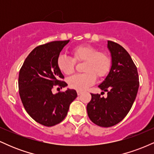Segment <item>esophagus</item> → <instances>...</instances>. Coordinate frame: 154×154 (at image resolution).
<instances>
[{
  "label": "esophagus",
  "instance_id": "1",
  "mask_svg": "<svg viewBox=\"0 0 154 154\" xmlns=\"http://www.w3.org/2000/svg\"><path fill=\"white\" fill-rule=\"evenodd\" d=\"M77 95H79L82 94V91H77Z\"/></svg>",
  "mask_w": 154,
  "mask_h": 154
}]
</instances>
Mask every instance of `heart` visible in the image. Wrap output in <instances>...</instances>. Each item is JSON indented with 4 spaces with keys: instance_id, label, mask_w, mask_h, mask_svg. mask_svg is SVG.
Instances as JSON below:
<instances>
[{
    "instance_id": "heart-1",
    "label": "heart",
    "mask_w": 154,
    "mask_h": 154,
    "mask_svg": "<svg viewBox=\"0 0 154 154\" xmlns=\"http://www.w3.org/2000/svg\"><path fill=\"white\" fill-rule=\"evenodd\" d=\"M73 59L64 55H60L57 59L59 69L66 75L75 72V61L83 62L85 73L74 75L68 79L70 88L77 91H84L95 82L97 76L99 78L105 77L111 67V59L106 53L98 51L95 48L88 45H82L72 50Z\"/></svg>"
}]
</instances>
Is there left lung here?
I'll use <instances>...</instances> for the list:
<instances>
[{"instance_id": "obj_1", "label": "left lung", "mask_w": 154, "mask_h": 154, "mask_svg": "<svg viewBox=\"0 0 154 154\" xmlns=\"http://www.w3.org/2000/svg\"><path fill=\"white\" fill-rule=\"evenodd\" d=\"M111 67L109 75L98 85L107 97L91 93L87 105L88 115L95 125L103 128L114 126L122 120L132 108L139 88L137 67L128 52L119 44L108 40Z\"/></svg>"}]
</instances>
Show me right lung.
I'll return each mask as SVG.
<instances>
[{
  "label": "right lung",
  "instance_id": "right-lung-1",
  "mask_svg": "<svg viewBox=\"0 0 154 154\" xmlns=\"http://www.w3.org/2000/svg\"><path fill=\"white\" fill-rule=\"evenodd\" d=\"M69 42L53 41L36 47L19 71V93L23 106L35 121L44 126H54L62 122L77 96L73 89L52 93L54 86H67L61 80L64 77L58 68L57 59Z\"/></svg>",
  "mask_w": 154,
  "mask_h": 154
}]
</instances>
